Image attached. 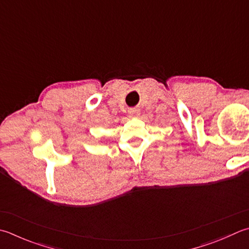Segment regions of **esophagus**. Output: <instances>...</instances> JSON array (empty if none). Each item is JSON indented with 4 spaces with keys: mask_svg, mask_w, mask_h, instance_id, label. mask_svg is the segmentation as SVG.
<instances>
[{
    "mask_svg": "<svg viewBox=\"0 0 249 249\" xmlns=\"http://www.w3.org/2000/svg\"><path fill=\"white\" fill-rule=\"evenodd\" d=\"M128 112H129V116L131 117V118H138V117H140V115H141L140 109L137 108V107H134V108H130Z\"/></svg>",
    "mask_w": 249,
    "mask_h": 249,
    "instance_id": "obj_1",
    "label": "esophagus"
}]
</instances>
